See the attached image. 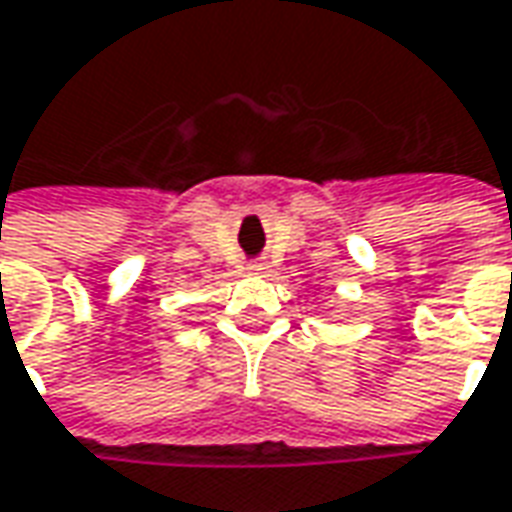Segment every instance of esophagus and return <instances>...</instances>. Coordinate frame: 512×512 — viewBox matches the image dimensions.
Returning a JSON list of instances; mask_svg holds the SVG:
<instances>
[{
  "instance_id": "34e87169",
  "label": "esophagus",
  "mask_w": 512,
  "mask_h": 512,
  "mask_svg": "<svg viewBox=\"0 0 512 512\" xmlns=\"http://www.w3.org/2000/svg\"><path fill=\"white\" fill-rule=\"evenodd\" d=\"M249 271H252V274H263V271H266V263H257V260H252V263H249Z\"/></svg>"
}]
</instances>
